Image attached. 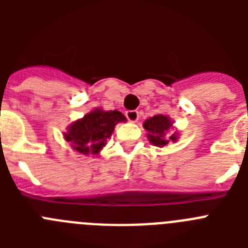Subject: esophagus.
<instances>
[{"mask_svg":"<svg viewBox=\"0 0 248 248\" xmlns=\"http://www.w3.org/2000/svg\"><path fill=\"white\" fill-rule=\"evenodd\" d=\"M125 115H126V118H128L129 122H131V123H135V122H138V120H139V113H138L137 110L126 111Z\"/></svg>","mask_w":248,"mask_h":248,"instance_id":"obj_1","label":"esophagus"}]
</instances>
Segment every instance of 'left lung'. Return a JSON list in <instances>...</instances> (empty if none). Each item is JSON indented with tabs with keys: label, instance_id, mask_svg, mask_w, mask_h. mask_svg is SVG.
I'll use <instances>...</instances> for the list:
<instances>
[{
	"label": "left lung",
	"instance_id": "1",
	"mask_svg": "<svg viewBox=\"0 0 248 248\" xmlns=\"http://www.w3.org/2000/svg\"><path fill=\"white\" fill-rule=\"evenodd\" d=\"M144 129L148 131L149 141L154 146L163 148L171 141H176L179 139V133L174 131L172 134H169V130L172 128V120L164 114H157L154 117L149 118L144 122Z\"/></svg>",
	"mask_w": 248,
	"mask_h": 248
}]
</instances>
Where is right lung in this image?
<instances>
[{
	"label": "right lung",
	"instance_id": "add662e5",
	"mask_svg": "<svg viewBox=\"0 0 248 248\" xmlns=\"http://www.w3.org/2000/svg\"><path fill=\"white\" fill-rule=\"evenodd\" d=\"M122 122L125 123L126 118L120 111L93 109L72 123L63 137L79 154L98 155L107 145L115 125Z\"/></svg>",
	"mask_w": 248,
	"mask_h": 248
}]
</instances>
